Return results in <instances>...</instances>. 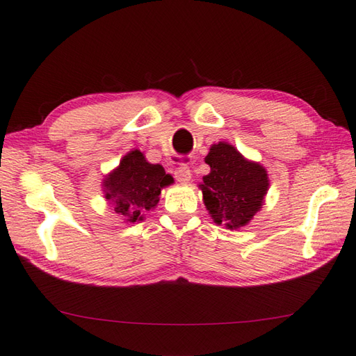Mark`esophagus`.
Wrapping results in <instances>:
<instances>
[{"mask_svg":"<svg viewBox=\"0 0 356 356\" xmlns=\"http://www.w3.org/2000/svg\"><path fill=\"white\" fill-rule=\"evenodd\" d=\"M175 177L177 181H180V184H188V181L191 180L189 167L185 165V163H180V165L175 171Z\"/></svg>","mask_w":356,"mask_h":356,"instance_id":"obj_1","label":"esophagus"}]
</instances>
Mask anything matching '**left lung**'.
Here are the masks:
<instances>
[{
  "instance_id": "obj_1",
  "label": "left lung",
  "mask_w": 356,
  "mask_h": 356,
  "mask_svg": "<svg viewBox=\"0 0 356 356\" xmlns=\"http://www.w3.org/2000/svg\"><path fill=\"white\" fill-rule=\"evenodd\" d=\"M204 161L211 172L200 188L209 215L230 230L247 225L265 203L269 189L266 170L224 141L212 144Z\"/></svg>"
}]
</instances>
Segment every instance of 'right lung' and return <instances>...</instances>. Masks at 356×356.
<instances>
[{
	"instance_id": "add662e5",
	"label": "right lung",
	"mask_w": 356,
	"mask_h": 356,
	"mask_svg": "<svg viewBox=\"0 0 356 356\" xmlns=\"http://www.w3.org/2000/svg\"><path fill=\"white\" fill-rule=\"evenodd\" d=\"M159 163H150L140 150H131L104 180L105 198L126 222L143 221V213L159 203L161 189L172 184Z\"/></svg>"
}]
</instances>
